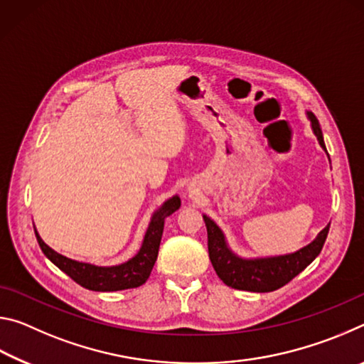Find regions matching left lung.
Segmentation results:
<instances>
[{
  "instance_id": "left-lung-1",
  "label": "left lung",
  "mask_w": 364,
  "mask_h": 364,
  "mask_svg": "<svg viewBox=\"0 0 364 364\" xmlns=\"http://www.w3.org/2000/svg\"><path fill=\"white\" fill-rule=\"evenodd\" d=\"M306 114L308 119L311 120V128L316 134L319 144L326 151L323 132L318 123V119L311 112ZM204 221L208 237V257H210V262L215 271H217L218 278L226 286L239 289V291L250 292H271L286 286L289 281H292L295 276L301 273L319 255L331 226L329 223L318 234L315 241L308 244L306 247L300 249L299 252H295V254L271 258H257V260H244V258L236 257L228 249L223 232L205 215Z\"/></svg>"
}]
</instances>
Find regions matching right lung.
<instances>
[{
    "mask_svg": "<svg viewBox=\"0 0 364 364\" xmlns=\"http://www.w3.org/2000/svg\"><path fill=\"white\" fill-rule=\"evenodd\" d=\"M181 205L180 197L175 196L168 199L165 204L154 213V217L147 228L143 245L136 255L127 263L117 264V267H95L90 263H82L70 260L64 255L54 252L51 247L41 241L38 232L35 230L36 241L49 260H51L59 269H63L67 276L90 291L97 292H110V291H123V289H133L143 286L149 278L154 263L159 255V245L164 232L165 218L176 212Z\"/></svg>",
    "mask_w": 364,
    "mask_h": 364,
    "instance_id": "add662e5",
    "label": "right lung"
}]
</instances>
